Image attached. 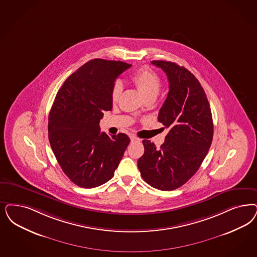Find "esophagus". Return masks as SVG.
I'll return each mask as SVG.
<instances>
[{
  "label": "esophagus",
  "mask_w": 257,
  "mask_h": 257,
  "mask_svg": "<svg viewBox=\"0 0 257 257\" xmlns=\"http://www.w3.org/2000/svg\"><path fill=\"white\" fill-rule=\"evenodd\" d=\"M130 139H131V142H140V139H138L136 136H131L130 137Z\"/></svg>",
  "instance_id": "obj_1"
}]
</instances>
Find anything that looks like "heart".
<instances>
[{
	"label": "heart",
	"instance_id": "b5f03b06",
	"mask_svg": "<svg viewBox=\"0 0 257 257\" xmlns=\"http://www.w3.org/2000/svg\"><path fill=\"white\" fill-rule=\"evenodd\" d=\"M135 85L142 92L145 99L156 98L161 89V79L160 76L149 67L144 66L136 71L131 78ZM122 91V85L119 81H115L111 90V97L113 101H116Z\"/></svg>",
	"mask_w": 257,
	"mask_h": 257
}]
</instances>
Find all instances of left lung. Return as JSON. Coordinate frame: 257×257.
<instances>
[{
    "label": "left lung",
    "instance_id": "left-lung-1",
    "mask_svg": "<svg viewBox=\"0 0 257 257\" xmlns=\"http://www.w3.org/2000/svg\"><path fill=\"white\" fill-rule=\"evenodd\" d=\"M152 63L165 72L169 93L159 121L169 129L165 142L157 146L143 140L144 154L138 160L142 178L161 191L185 184L200 167L213 136L212 112L200 82L183 66L166 61Z\"/></svg>",
    "mask_w": 257,
    "mask_h": 257
}]
</instances>
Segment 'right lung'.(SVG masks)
I'll return each mask as SVG.
<instances>
[{
  "label": "right lung",
  "mask_w": 257,
  "mask_h": 257,
  "mask_svg": "<svg viewBox=\"0 0 257 257\" xmlns=\"http://www.w3.org/2000/svg\"><path fill=\"white\" fill-rule=\"evenodd\" d=\"M132 65L94 59L83 64L58 91L48 116V139L63 173L73 183L95 188L110 180L130 139L100 132L99 121L112 110L115 80Z\"/></svg>",
  "instance_id": "right-lung-1"
}]
</instances>
